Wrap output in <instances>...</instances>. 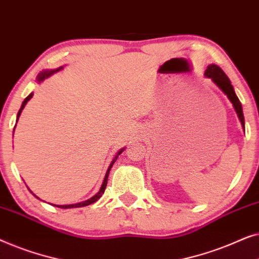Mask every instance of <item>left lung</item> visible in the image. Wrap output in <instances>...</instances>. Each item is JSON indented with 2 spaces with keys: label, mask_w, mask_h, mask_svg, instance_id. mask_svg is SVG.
Masks as SVG:
<instances>
[{
  "label": "left lung",
  "mask_w": 259,
  "mask_h": 259,
  "mask_svg": "<svg viewBox=\"0 0 259 259\" xmlns=\"http://www.w3.org/2000/svg\"><path fill=\"white\" fill-rule=\"evenodd\" d=\"M205 76L212 79V81H213V82L217 84V86L221 88L226 95H228V98L230 99V101L232 102L233 107H235L237 112V115H238V118L240 120V122H242L243 128H244V115H243L242 104H240L239 99L237 98L235 90H233L231 84V81L229 80V77L226 76V74L223 72L222 68H219L218 66L210 65L207 67V69L205 70Z\"/></svg>",
  "instance_id": "left-lung-1"
}]
</instances>
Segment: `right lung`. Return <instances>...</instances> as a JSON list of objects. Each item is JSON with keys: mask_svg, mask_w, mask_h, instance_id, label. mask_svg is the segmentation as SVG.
Here are the masks:
<instances>
[{"mask_svg": "<svg viewBox=\"0 0 259 259\" xmlns=\"http://www.w3.org/2000/svg\"><path fill=\"white\" fill-rule=\"evenodd\" d=\"M60 69V68H59ZM58 69V70H59ZM58 70H53V72H42V73H40L37 75V81L38 82H41V81H44L46 77H48V76H51L53 73L54 72H58ZM31 97H33V93H30L29 95H28V97L24 99V101L22 102V106H21V108H20V111H19V113H17V120H19V116H20V114H21V112H22V109H23V107L24 106H26V104L28 101L30 100L31 99ZM17 122V121H16ZM16 126V125H15ZM123 151V148L121 151H119V153H118V155L121 153V152ZM118 155H116V157L113 159V161L111 162V165H109V167H108V169H107V172H106V176H105V179H104V183H102V185H101V189H100V191H99V192L95 194L94 197H92L91 199H88V200H86V201H82V203H77V204H72V205H54V206H58V207H60V208H72V207H81V206H87V205H90V204H93V203H95V201H97L99 198H100L102 194H104V192H105V190H106V186H107V180H108V175H109V171H111V168H112V166H113V164H114L115 162V160H116V158H118ZM33 193V192H31ZM35 196V194H34ZM36 197V196H35ZM37 198V197H36Z\"/></svg>", "mask_w": 259, "mask_h": 259, "instance_id": "obj_1", "label": "right lung"}]
</instances>
